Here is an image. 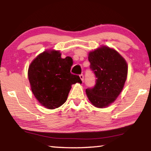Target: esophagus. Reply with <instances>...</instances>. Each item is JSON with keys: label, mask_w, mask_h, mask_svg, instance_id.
<instances>
[{"label": "esophagus", "mask_w": 151, "mask_h": 151, "mask_svg": "<svg viewBox=\"0 0 151 151\" xmlns=\"http://www.w3.org/2000/svg\"><path fill=\"white\" fill-rule=\"evenodd\" d=\"M79 76H80V78H81V81H84V75H83V74H81V75H79Z\"/></svg>", "instance_id": "1"}]
</instances>
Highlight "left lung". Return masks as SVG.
I'll return each mask as SVG.
<instances>
[{"label": "left lung", "mask_w": 151, "mask_h": 151, "mask_svg": "<svg viewBox=\"0 0 151 151\" xmlns=\"http://www.w3.org/2000/svg\"><path fill=\"white\" fill-rule=\"evenodd\" d=\"M88 60L96 79L95 85L86 88V93L94 106H108L123 88L127 76V64L115 50L106 47L91 52Z\"/></svg>", "instance_id": "8db88e82"}]
</instances>
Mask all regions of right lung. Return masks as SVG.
<instances>
[{"label":"right lung","mask_w":151,"mask_h":151,"mask_svg":"<svg viewBox=\"0 0 151 151\" xmlns=\"http://www.w3.org/2000/svg\"><path fill=\"white\" fill-rule=\"evenodd\" d=\"M71 58H61L59 51H45L30 65L28 72L31 90L42 106L58 108L65 103L71 85L82 83L78 75L70 73Z\"/></svg>","instance_id":"obj_1"}]
</instances>
